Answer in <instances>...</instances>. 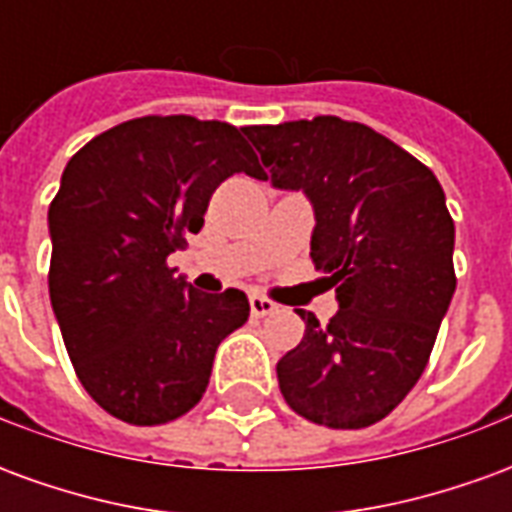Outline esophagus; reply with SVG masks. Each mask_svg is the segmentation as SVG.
Instances as JSON below:
<instances>
[{"label":"esophagus","mask_w":512,"mask_h":512,"mask_svg":"<svg viewBox=\"0 0 512 512\" xmlns=\"http://www.w3.org/2000/svg\"><path fill=\"white\" fill-rule=\"evenodd\" d=\"M249 307H252V315L255 318H263V315H271V312L277 310V304L266 296H260V293H252L249 296Z\"/></svg>","instance_id":"obj_1"}]
</instances>
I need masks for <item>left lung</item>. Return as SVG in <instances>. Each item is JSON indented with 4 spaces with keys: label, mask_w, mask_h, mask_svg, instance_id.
<instances>
[{
    "label": "left lung",
    "mask_w": 512,
    "mask_h": 512,
    "mask_svg": "<svg viewBox=\"0 0 512 512\" xmlns=\"http://www.w3.org/2000/svg\"><path fill=\"white\" fill-rule=\"evenodd\" d=\"M244 134L266 167L255 178L310 197V257L340 304L326 326L296 310L307 329L279 359L282 397L315 425H376L422 376L455 293L441 183L392 139L332 115Z\"/></svg>",
    "instance_id": "obj_1"
}]
</instances>
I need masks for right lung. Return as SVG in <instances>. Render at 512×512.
Returning a JSON list of instances; mask_svg holds the SVG:
<instances>
[{"label": "right lung", "mask_w": 512, "mask_h": 512, "mask_svg": "<svg viewBox=\"0 0 512 512\" xmlns=\"http://www.w3.org/2000/svg\"><path fill=\"white\" fill-rule=\"evenodd\" d=\"M235 172L260 175L241 131L189 115L120 123L62 172L49 205L51 307L87 395L128 425L197 406L216 348L249 318L241 290L200 293L167 266Z\"/></svg>", "instance_id": "add662e5"}]
</instances>
